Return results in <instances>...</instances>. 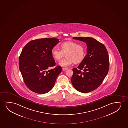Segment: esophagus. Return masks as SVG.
Masks as SVG:
<instances>
[{"label": "esophagus", "mask_w": 128, "mask_h": 128, "mask_svg": "<svg viewBox=\"0 0 128 128\" xmlns=\"http://www.w3.org/2000/svg\"><path fill=\"white\" fill-rule=\"evenodd\" d=\"M62 70H63V71H66V70H68V68H62Z\"/></svg>", "instance_id": "esophagus-1"}]
</instances>
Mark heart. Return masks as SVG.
<instances>
[{
	"label": "heart",
	"mask_w": 128,
	"mask_h": 128,
	"mask_svg": "<svg viewBox=\"0 0 128 128\" xmlns=\"http://www.w3.org/2000/svg\"><path fill=\"white\" fill-rule=\"evenodd\" d=\"M62 50L55 46L52 48L51 54L53 58L59 61L64 57L66 58L60 62L61 66L67 67L72 63L78 64L82 61L86 55L85 47L74 42H64L61 45Z\"/></svg>",
	"instance_id": "obj_1"
}]
</instances>
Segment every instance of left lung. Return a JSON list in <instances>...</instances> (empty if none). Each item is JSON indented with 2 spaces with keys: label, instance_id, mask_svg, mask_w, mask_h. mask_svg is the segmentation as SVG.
Returning <instances> with one entry per match:
<instances>
[{
  "label": "left lung",
  "instance_id": "left-lung-1",
  "mask_svg": "<svg viewBox=\"0 0 128 128\" xmlns=\"http://www.w3.org/2000/svg\"><path fill=\"white\" fill-rule=\"evenodd\" d=\"M85 42L86 55L77 68H72L71 82L78 92L88 93L100 86L108 73L110 61L108 51L103 44L91 37H73Z\"/></svg>",
  "mask_w": 128,
  "mask_h": 128
}]
</instances>
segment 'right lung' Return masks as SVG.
Returning <instances> with one entry per match:
<instances>
[{"instance_id": "add662e5", "label": "right lung", "mask_w": 128, "mask_h": 128, "mask_svg": "<svg viewBox=\"0 0 128 128\" xmlns=\"http://www.w3.org/2000/svg\"><path fill=\"white\" fill-rule=\"evenodd\" d=\"M60 42L54 38H40L28 42L19 57L18 66L26 86L32 91L47 93L53 88L62 67L55 66L52 48Z\"/></svg>"}]
</instances>
